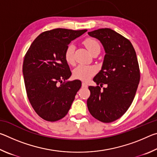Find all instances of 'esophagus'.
<instances>
[{
    "label": "esophagus",
    "mask_w": 157,
    "mask_h": 157,
    "mask_svg": "<svg viewBox=\"0 0 157 157\" xmlns=\"http://www.w3.org/2000/svg\"><path fill=\"white\" fill-rule=\"evenodd\" d=\"M82 87H84V88H87V87H88V85H87L86 83H85V82H82Z\"/></svg>",
    "instance_id": "1"
}]
</instances>
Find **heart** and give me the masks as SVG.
I'll list each match as a JSON object with an SVG mask.
<instances>
[{
    "label": "heart",
    "mask_w": 157,
    "mask_h": 157,
    "mask_svg": "<svg viewBox=\"0 0 157 157\" xmlns=\"http://www.w3.org/2000/svg\"><path fill=\"white\" fill-rule=\"evenodd\" d=\"M84 45L90 53L93 52L96 50H100L99 43L94 39H86L84 41ZM75 50V45L71 44L68 45L65 50V60L68 64H73L74 62H75V59H74ZM96 71L97 68L94 66L79 64L73 70V75L76 79H81V80L83 81H88L95 75Z\"/></svg>",
    "instance_id": "b5f03b06"
}]
</instances>
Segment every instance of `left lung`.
I'll list each match as a JSON object with an SVG mask.
<instances>
[{"label": "left lung", "instance_id": "obj_1", "mask_svg": "<svg viewBox=\"0 0 157 157\" xmlns=\"http://www.w3.org/2000/svg\"><path fill=\"white\" fill-rule=\"evenodd\" d=\"M88 34L100 41L105 55L102 68L94 78L98 86H89L91 95L87 107L97 120L111 123L126 112L136 95L140 81L136 54L128 39L110 28ZM103 84L106 87L102 90Z\"/></svg>", "mask_w": 157, "mask_h": 157}]
</instances>
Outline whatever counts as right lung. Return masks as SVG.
<instances>
[{"instance_id":"1","label":"right lung","mask_w":157,"mask_h":157,"mask_svg":"<svg viewBox=\"0 0 157 157\" xmlns=\"http://www.w3.org/2000/svg\"><path fill=\"white\" fill-rule=\"evenodd\" d=\"M86 31L57 28L44 32L34 39L25 55L23 75L28 98L44 120L54 122L63 118L80 89V80L67 81L71 72L64 54L71 41Z\"/></svg>"}]
</instances>
